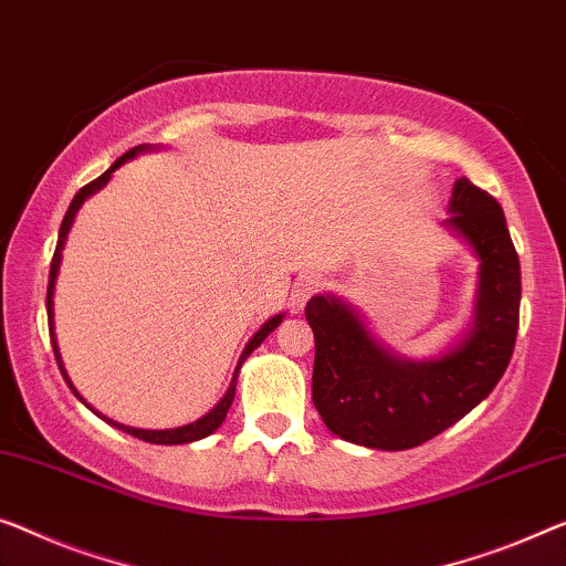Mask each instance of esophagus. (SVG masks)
<instances>
[{
    "mask_svg": "<svg viewBox=\"0 0 566 566\" xmlns=\"http://www.w3.org/2000/svg\"><path fill=\"white\" fill-rule=\"evenodd\" d=\"M319 286H323V282H319L317 274H302L292 286V302L297 307H305V302L312 297V294L319 292Z\"/></svg>",
    "mask_w": 566,
    "mask_h": 566,
    "instance_id": "esophagus-1",
    "label": "esophagus"
}]
</instances>
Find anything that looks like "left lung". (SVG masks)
Segmentation results:
<instances>
[{
  "label": "left lung",
  "instance_id": "8db88e82",
  "mask_svg": "<svg viewBox=\"0 0 566 566\" xmlns=\"http://www.w3.org/2000/svg\"><path fill=\"white\" fill-rule=\"evenodd\" d=\"M450 218L442 223L470 247L478 290L465 335L440 356L403 358L335 294L305 307L315 333L312 401L340 440L370 450H409L460 421L495 389L509 368L518 333L521 266L495 198L468 177L454 180Z\"/></svg>",
  "mask_w": 566,
  "mask_h": 566
}]
</instances>
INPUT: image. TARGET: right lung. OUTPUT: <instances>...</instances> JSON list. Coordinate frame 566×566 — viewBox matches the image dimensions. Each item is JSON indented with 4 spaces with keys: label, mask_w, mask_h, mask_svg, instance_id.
<instances>
[{
    "label": "right lung",
    "mask_w": 566,
    "mask_h": 566,
    "mask_svg": "<svg viewBox=\"0 0 566 566\" xmlns=\"http://www.w3.org/2000/svg\"><path fill=\"white\" fill-rule=\"evenodd\" d=\"M149 149H157V147H147V145H142V147H134V149H129L126 151V155H122L119 159H116V163L108 167V170L101 175V177H96L94 182H88V185H83V188L75 192V198H73V202H71V208H67V213H65V218H63V223H61V233H57V247H55V254H53V264H50V280H48V323H50V340H53V350H55V358H57V366H61V370H63V376H65V381H67V386H71V391L78 396V399L86 403V399H83V396L75 391V386L71 384V376L65 374V366H63V358H61V348H57V337H55V323H53V294H55V280H57V272H61V259H63V249H65V239H67V233H71V226H73V221H75V213H78L81 210V206L83 202H86V198H91L94 196V192H98L101 188H104V185L112 180V175H114V170L116 167H122L126 159H134L139 155V151H149ZM284 319V315H274V317H269L264 325L259 327L256 331V335L251 337V340L247 343V348H243V353H241V358H239V366H235V370H233V378H231V386H229V391L223 394V399L216 403L213 409L208 411L206 417H200L198 421H190V424H182V427H175V429H137V427H126V424H119V421H114V419H106V417H101L96 409H91V403H86V407L94 411L96 417H101L104 421H108V424L112 427H116V429H122V432H126V434H132V437H139V440H145V442H151V444H188V442H198V440H202V437H208V434H213L218 427L223 424V419H226V415H229V409H231V403H233V396H235V381H239V370H241V366H243V360H247L251 353H254L261 343H264V337L274 331L276 325H280Z\"/></svg>",
    "instance_id": "1"
}]
</instances>
